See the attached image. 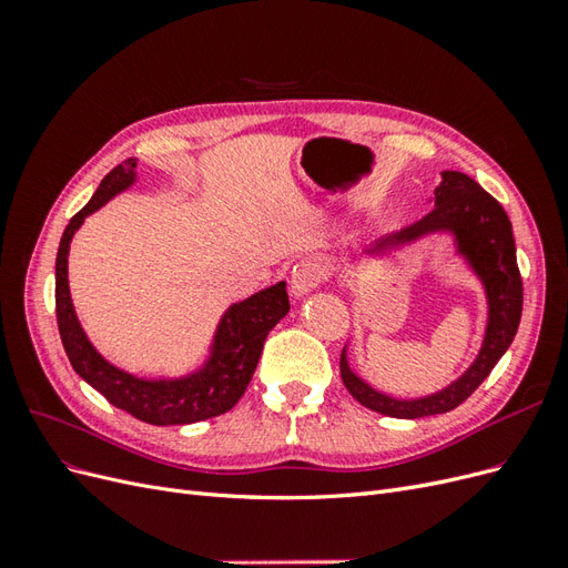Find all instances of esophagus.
Instances as JSON below:
<instances>
[{"label":"esophagus","mask_w":568,"mask_h":568,"mask_svg":"<svg viewBox=\"0 0 568 568\" xmlns=\"http://www.w3.org/2000/svg\"><path fill=\"white\" fill-rule=\"evenodd\" d=\"M326 274L329 272H326V265L320 257H307V261H301L291 270V291H294V296L311 294L326 280Z\"/></svg>","instance_id":"obj_1"}]
</instances>
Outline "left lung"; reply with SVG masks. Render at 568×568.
<instances>
[{
	"label": "left lung",
	"instance_id": "1",
	"mask_svg": "<svg viewBox=\"0 0 568 568\" xmlns=\"http://www.w3.org/2000/svg\"><path fill=\"white\" fill-rule=\"evenodd\" d=\"M436 230H450L457 236L459 251L469 257L471 267L486 284L490 305L486 341L467 374L459 376L445 390L419 400H395L369 388L351 372L346 355H341V379L353 398L386 417L419 419L428 415H443V412H450L462 405L484 384L486 376L497 365V359L505 355L509 343L517 336L521 322L524 282L517 265V246H514L511 222L500 201L493 199L469 175L457 173V170H445L440 186H436L434 209L422 220H417L415 225L395 232L393 236H386L384 242L374 246V251L409 242V239H417Z\"/></svg>",
	"mask_w": 568,
	"mask_h": 568
}]
</instances>
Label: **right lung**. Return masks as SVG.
I'll return each instance as SVG.
<instances>
[{
  "mask_svg": "<svg viewBox=\"0 0 568 568\" xmlns=\"http://www.w3.org/2000/svg\"><path fill=\"white\" fill-rule=\"evenodd\" d=\"M136 159L115 165L101 180L90 203L68 222L57 253V324L73 369L118 409L146 424H194L225 415L246 393L261 359L267 334L288 313L286 284L280 282L255 296L232 305L222 317L213 343V357L201 372L178 382H144L120 372L101 357L80 329L71 291H68V248L82 220L101 209L111 196L134 182Z\"/></svg>",
  "mask_w": 568,
  "mask_h": 568,
  "instance_id": "1",
  "label": "right lung"
}]
</instances>
